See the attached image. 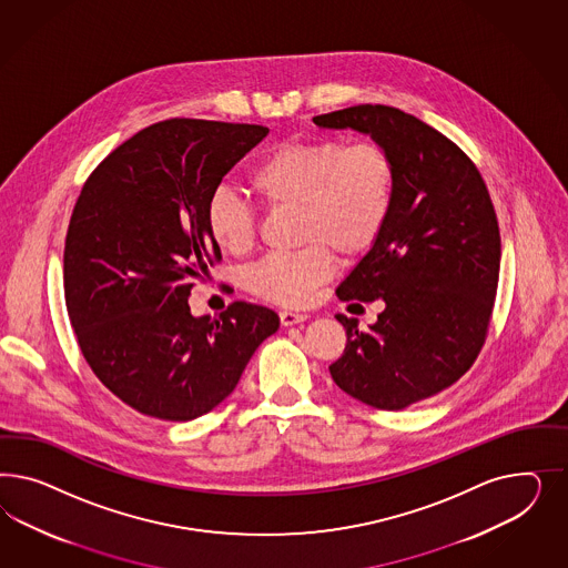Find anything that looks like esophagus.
Segmentation results:
<instances>
[{"label":"esophagus","mask_w":568,"mask_h":568,"mask_svg":"<svg viewBox=\"0 0 568 568\" xmlns=\"http://www.w3.org/2000/svg\"><path fill=\"white\" fill-rule=\"evenodd\" d=\"M278 318H281V325H283V327H293V325L304 323V321L308 318V314H304V312H292V310H283V312H278Z\"/></svg>","instance_id":"obj_1"}]
</instances>
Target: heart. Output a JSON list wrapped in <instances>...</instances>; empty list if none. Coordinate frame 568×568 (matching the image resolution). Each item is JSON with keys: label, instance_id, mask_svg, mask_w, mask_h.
Masks as SVG:
<instances>
[{"label": "heart", "instance_id": "b5f03b06", "mask_svg": "<svg viewBox=\"0 0 568 568\" xmlns=\"http://www.w3.org/2000/svg\"><path fill=\"white\" fill-rule=\"evenodd\" d=\"M396 160L378 141L290 139L268 150L247 183L273 210L300 212L295 254H273L247 273L250 290L275 304L304 306L335 273V256H361L377 243L396 200ZM207 233L224 254H245L256 235V214L233 191H214Z\"/></svg>", "mask_w": 568, "mask_h": 568}]
</instances>
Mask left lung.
<instances>
[{
    "label": "left lung",
    "mask_w": 568,
    "mask_h": 568,
    "mask_svg": "<svg viewBox=\"0 0 568 568\" xmlns=\"http://www.w3.org/2000/svg\"><path fill=\"white\" fill-rule=\"evenodd\" d=\"M312 121L371 135L396 160L389 221L337 287L344 302L385 310L368 331L335 316L347 344L328 371L347 396L402 410L454 385L481 352L498 290L496 210L473 160L413 114L362 103Z\"/></svg>",
    "instance_id": "8db88e82"
}]
</instances>
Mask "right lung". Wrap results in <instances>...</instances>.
Listing matches in <instances>:
<instances>
[{
    "label": "right lung",
    "mask_w": 568,
    "mask_h": 568,
    "mask_svg": "<svg viewBox=\"0 0 568 568\" xmlns=\"http://www.w3.org/2000/svg\"><path fill=\"white\" fill-rule=\"evenodd\" d=\"M266 135L260 124L155 122L103 158L81 190L64 245L70 325L95 377L138 413L174 423L210 413L278 328L258 304L195 318L187 302L221 260L207 202Z\"/></svg>",
    "instance_id": "obj_1"
}]
</instances>
